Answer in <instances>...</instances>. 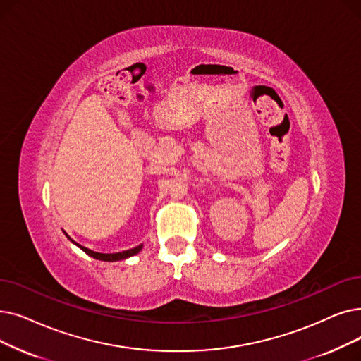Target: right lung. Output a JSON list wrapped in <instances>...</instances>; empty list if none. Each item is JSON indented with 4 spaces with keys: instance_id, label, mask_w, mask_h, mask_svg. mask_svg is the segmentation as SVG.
<instances>
[{
    "instance_id": "1",
    "label": "right lung",
    "mask_w": 361,
    "mask_h": 361,
    "mask_svg": "<svg viewBox=\"0 0 361 361\" xmlns=\"http://www.w3.org/2000/svg\"><path fill=\"white\" fill-rule=\"evenodd\" d=\"M72 242H73V240H72ZM73 243H75V242H73ZM75 245L80 246L87 255L92 257V258H96V259H100V261H119V259H125V258H128V257H133V255L138 254L140 249H142V245H140V246H137V247H133V249H128V250H122V252H116V254H100V252H94V250L87 249V247H84V246H81V245H78V243H75Z\"/></svg>"
}]
</instances>
